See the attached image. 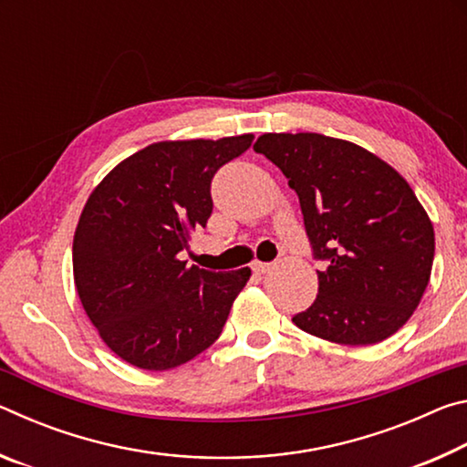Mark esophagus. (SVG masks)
<instances>
[{"label": "esophagus", "mask_w": 467, "mask_h": 467, "mask_svg": "<svg viewBox=\"0 0 467 467\" xmlns=\"http://www.w3.org/2000/svg\"><path fill=\"white\" fill-rule=\"evenodd\" d=\"M270 264H262V262H253L251 264V270L255 272V274H265V272H270Z\"/></svg>", "instance_id": "obj_1"}]
</instances>
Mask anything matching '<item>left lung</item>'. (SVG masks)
I'll return each instance as SVG.
<instances>
[{
    "label": "left lung",
    "instance_id": "8db88e82",
    "mask_svg": "<svg viewBox=\"0 0 467 467\" xmlns=\"http://www.w3.org/2000/svg\"><path fill=\"white\" fill-rule=\"evenodd\" d=\"M253 150L288 179L313 255L327 262L295 326L344 346L393 336L420 305L434 259L432 223L408 181L368 150L321 133H264Z\"/></svg>",
    "mask_w": 467,
    "mask_h": 467
}]
</instances>
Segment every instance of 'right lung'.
<instances>
[{
    "label": "right lung",
    "instance_id": "1",
    "mask_svg": "<svg viewBox=\"0 0 467 467\" xmlns=\"http://www.w3.org/2000/svg\"><path fill=\"white\" fill-rule=\"evenodd\" d=\"M253 133L167 140L121 161L94 187L74 234V282L110 350L169 370L216 342L251 270L187 267L179 253L212 214V177Z\"/></svg>",
    "mask_w": 467,
    "mask_h": 467
}]
</instances>
